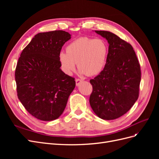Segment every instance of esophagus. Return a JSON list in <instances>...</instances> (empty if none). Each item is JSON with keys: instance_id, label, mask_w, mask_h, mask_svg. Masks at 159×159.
Returning <instances> with one entry per match:
<instances>
[{"instance_id": "34e87169", "label": "esophagus", "mask_w": 159, "mask_h": 159, "mask_svg": "<svg viewBox=\"0 0 159 159\" xmlns=\"http://www.w3.org/2000/svg\"><path fill=\"white\" fill-rule=\"evenodd\" d=\"M82 82V80H80V79H76L75 80V84H76V85L77 86H78V85H80V84Z\"/></svg>"}]
</instances>
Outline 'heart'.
Segmentation results:
<instances>
[{"label":"heart","instance_id":"heart-1","mask_svg":"<svg viewBox=\"0 0 159 159\" xmlns=\"http://www.w3.org/2000/svg\"><path fill=\"white\" fill-rule=\"evenodd\" d=\"M108 53V46L104 40L81 37L68 44L66 52L60 53L59 61L62 70L67 74H71L78 62L81 75L94 76L104 70Z\"/></svg>","mask_w":159,"mask_h":159}]
</instances>
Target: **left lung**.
<instances>
[{"instance_id":"obj_1","label":"left lung","mask_w":159,"mask_h":159,"mask_svg":"<svg viewBox=\"0 0 159 159\" xmlns=\"http://www.w3.org/2000/svg\"><path fill=\"white\" fill-rule=\"evenodd\" d=\"M95 32L107 40L109 53L104 70L90 80L89 103L98 117L113 120L125 114L138 99L140 65L131 44L111 32Z\"/></svg>"}]
</instances>
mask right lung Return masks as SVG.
Here are the masks:
<instances>
[{"label":"right lung","instance_id":"1","mask_svg":"<svg viewBox=\"0 0 159 159\" xmlns=\"http://www.w3.org/2000/svg\"><path fill=\"white\" fill-rule=\"evenodd\" d=\"M71 34L63 30L34 36L19 57L15 71L18 98L28 112L42 121L60 117L75 79L60 69L59 54Z\"/></svg>","mask_w":159,"mask_h":159}]
</instances>
